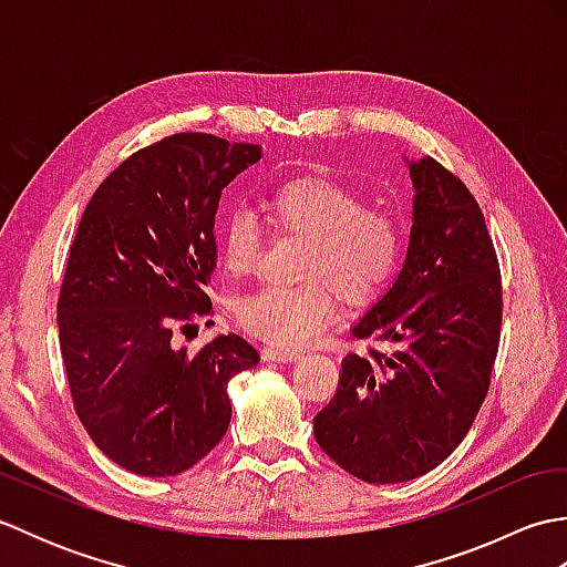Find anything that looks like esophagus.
Returning a JSON list of instances; mask_svg holds the SVG:
<instances>
[{
  "label": "esophagus",
  "mask_w": 567,
  "mask_h": 567,
  "mask_svg": "<svg viewBox=\"0 0 567 567\" xmlns=\"http://www.w3.org/2000/svg\"><path fill=\"white\" fill-rule=\"evenodd\" d=\"M262 360H277V363H295L299 360V351H282V348H272V346H265L260 351Z\"/></svg>",
  "instance_id": "34e87169"
}]
</instances>
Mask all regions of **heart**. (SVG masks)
Masks as SVG:
<instances>
[{
  "label": "heart",
  "instance_id": "1",
  "mask_svg": "<svg viewBox=\"0 0 567 567\" xmlns=\"http://www.w3.org/2000/svg\"><path fill=\"white\" fill-rule=\"evenodd\" d=\"M275 234L307 240L299 262L302 285L260 287L236 305L238 323L262 341L299 348L329 327L346 305L365 307L384 292L404 252L400 214L368 204L363 189L323 175L292 177L262 202ZM260 224L248 207H234L219 224L224 268L234 277L256 272Z\"/></svg>",
  "mask_w": 567,
  "mask_h": 567
}]
</instances>
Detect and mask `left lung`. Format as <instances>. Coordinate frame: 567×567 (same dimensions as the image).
I'll return each mask as SVG.
<instances>
[{"instance_id":"1","label":"left lung","mask_w":567,"mask_h":567,"mask_svg":"<svg viewBox=\"0 0 567 567\" xmlns=\"http://www.w3.org/2000/svg\"><path fill=\"white\" fill-rule=\"evenodd\" d=\"M414 224L402 272L353 327L315 436L363 483H406L449 457L483 406L502 331V275L473 192L433 158L409 163Z\"/></svg>"}]
</instances>
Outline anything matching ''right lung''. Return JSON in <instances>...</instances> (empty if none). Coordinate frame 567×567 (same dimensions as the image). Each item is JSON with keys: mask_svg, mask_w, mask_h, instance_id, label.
Returning a JSON list of instances; mask_svg holds the SVG:
<instances>
[{"mask_svg": "<svg viewBox=\"0 0 567 567\" xmlns=\"http://www.w3.org/2000/svg\"><path fill=\"white\" fill-rule=\"evenodd\" d=\"M260 146L173 134L136 151L94 192L72 238L58 297L60 353L72 404L97 449L131 473L179 475L224 439L226 384L260 363L244 336L197 353L212 299L214 214L221 189Z\"/></svg>", "mask_w": 567, "mask_h": 567, "instance_id": "1", "label": "right lung"}]
</instances>
